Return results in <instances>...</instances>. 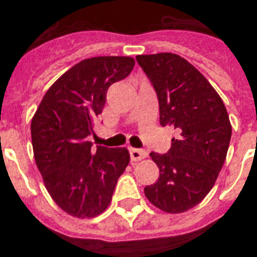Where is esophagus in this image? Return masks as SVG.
Listing matches in <instances>:
<instances>
[{
	"label": "esophagus",
	"mask_w": 257,
	"mask_h": 257,
	"mask_svg": "<svg viewBox=\"0 0 257 257\" xmlns=\"http://www.w3.org/2000/svg\"><path fill=\"white\" fill-rule=\"evenodd\" d=\"M129 153H131V160L132 161H140L143 159L147 157L148 153L145 152V151H141V149H135V148H131L129 149Z\"/></svg>",
	"instance_id": "34e87169"
}]
</instances>
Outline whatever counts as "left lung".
<instances>
[{
    "mask_svg": "<svg viewBox=\"0 0 257 257\" xmlns=\"http://www.w3.org/2000/svg\"><path fill=\"white\" fill-rule=\"evenodd\" d=\"M136 60L156 90L160 124L177 131L168 153H151L160 176L144 188L145 196L161 211L181 213L215 185L231 141L229 117L213 86L185 58L157 53Z\"/></svg>",
    "mask_w": 257,
    "mask_h": 257,
    "instance_id": "left-lung-1",
    "label": "left lung"
}]
</instances>
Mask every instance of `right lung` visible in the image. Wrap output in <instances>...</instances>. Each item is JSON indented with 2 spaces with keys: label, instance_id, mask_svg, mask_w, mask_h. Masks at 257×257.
<instances>
[{
  "label": "right lung",
  "instance_id": "obj_1",
  "mask_svg": "<svg viewBox=\"0 0 257 257\" xmlns=\"http://www.w3.org/2000/svg\"><path fill=\"white\" fill-rule=\"evenodd\" d=\"M133 66L132 57L82 60L48 89L34 113V160L49 195L68 215L90 219L102 213L128 167V149H93L88 137L94 133L108 88L128 77Z\"/></svg>",
  "mask_w": 257,
  "mask_h": 257
}]
</instances>
